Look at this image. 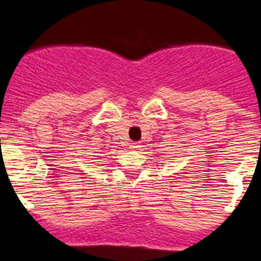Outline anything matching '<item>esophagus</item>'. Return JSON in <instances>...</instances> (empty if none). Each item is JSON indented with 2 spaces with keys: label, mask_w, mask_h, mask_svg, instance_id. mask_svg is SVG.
<instances>
[{
  "label": "esophagus",
  "mask_w": 261,
  "mask_h": 261,
  "mask_svg": "<svg viewBox=\"0 0 261 261\" xmlns=\"http://www.w3.org/2000/svg\"><path fill=\"white\" fill-rule=\"evenodd\" d=\"M130 148H131V150H141L142 144L138 143V142H135V143L130 144Z\"/></svg>",
  "instance_id": "obj_1"
}]
</instances>
